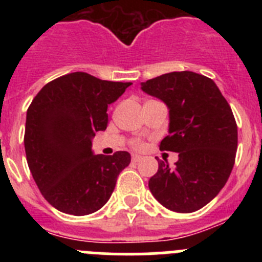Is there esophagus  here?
Here are the masks:
<instances>
[{"label": "esophagus", "mask_w": 262, "mask_h": 262, "mask_svg": "<svg viewBox=\"0 0 262 262\" xmlns=\"http://www.w3.org/2000/svg\"><path fill=\"white\" fill-rule=\"evenodd\" d=\"M140 160H142V157L139 156V155H134L133 159H131V161H133V163H139Z\"/></svg>", "instance_id": "1"}]
</instances>
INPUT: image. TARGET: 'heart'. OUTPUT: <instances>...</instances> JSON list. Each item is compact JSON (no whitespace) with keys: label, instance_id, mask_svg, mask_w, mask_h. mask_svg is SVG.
Wrapping results in <instances>:
<instances>
[{"label":"heart","instance_id":"heart-1","mask_svg":"<svg viewBox=\"0 0 262 262\" xmlns=\"http://www.w3.org/2000/svg\"><path fill=\"white\" fill-rule=\"evenodd\" d=\"M131 145H133V148H135V149H140V148H143V143L142 140H133V143H131Z\"/></svg>","mask_w":262,"mask_h":262}]
</instances>
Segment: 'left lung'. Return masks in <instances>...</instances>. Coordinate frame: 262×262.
Segmentation results:
<instances>
[{"label":"left lung","mask_w":262,"mask_h":262,"mask_svg":"<svg viewBox=\"0 0 262 262\" xmlns=\"http://www.w3.org/2000/svg\"><path fill=\"white\" fill-rule=\"evenodd\" d=\"M142 89L169 108V135L161 151L178 154L174 166L157 159L149 178L152 195L176 212L202 209L223 189L232 172L237 126L214 81L190 71L170 72L142 82Z\"/></svg>","instance_id":"1"}]
</instances>
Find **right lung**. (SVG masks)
<instances>
[{
    "instance_id": "add662e5",
    "label": "right lung",
    "mask_w": 262,
    "mask_h": 262,
    "mask_svg": "<svg viewBox=\"0 0 262 262\" xmlns=\"http://www.w3.org/2000/svg\"><path fill=\"white\" fill-rule=\"evenodd\" d=\"M129 85L73 72L46 84L32 99L25 129L27 164L41 195L59 211L96 212L128 166L126 151L93 155L92 139L107 127V105Z\"/></svg>"
}]
</instances>
